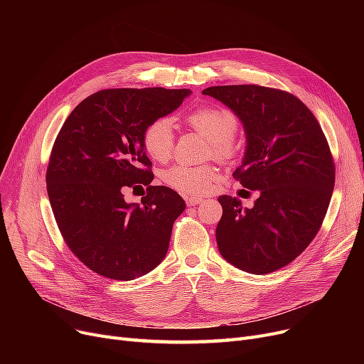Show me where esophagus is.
<instances>
[{
  "instance_id": "obj_1",
  "label": "esophagus",
  "mask_w": 364,
  "mask_h": 364,
  "mask_svg": "<svg viewBox=\"0 0 364 364\" xmlns=\"http://www.w3.org/2000/svg\"><path fill=\"white\" fill-rule=\"evenodd\" d=\"M202 202H203V199H202V198H190V196H187V198H186V203H187L188 206H195V205L202 203Z\"/></svg>"
}]
</instances>
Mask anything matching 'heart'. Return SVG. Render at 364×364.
I'll return each mask as SVG.
<instances>
[{
  "instance_id": "heart-1",
  "label": "heart",
  "mask_w": 364,
  "mask_h": 364,
  "mask_svg": "<svg viewBox=\"0 0 364 364\" xmlns=\"http://www.w3.org/2000/svg\"><path fill=\"white\" fill-rule=\"evenodd\" d=\"M183 121L209 140L208 153L215 159L228 161L236 155L233 136L237 121L232 112L215 106L198 107L186 113ZM143 146L151 159L159 162L169 159L174 149L172 122L168 118L150 122L143 134ZM162 181L180 193L202 196L220 181V171L213 165H174L162 172Z\"/></svg>"
}]
</instances>
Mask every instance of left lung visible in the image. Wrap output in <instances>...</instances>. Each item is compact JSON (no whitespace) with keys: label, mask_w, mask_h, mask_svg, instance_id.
I'll return each mask as SVG.
<instances>
[{"label":"left lung","mask_w":364,"mask_h":364,"mask_svg":"<svg viewBox=\"0 0 364 364\" xmlns=\"http://www.w3.org/2000/svg\"><path fill=\"white\" fill-rule=\"evenodd\" d=\"M202 94L242 122L245 156L233 176L259 193L251 209L237 198H218V251L243 272L273 273L304 252L326 215L335 184L328 140L311 110L286 91L218 85Z\"/></svg>","instance_id":"left-lung-1"}]
</instances>
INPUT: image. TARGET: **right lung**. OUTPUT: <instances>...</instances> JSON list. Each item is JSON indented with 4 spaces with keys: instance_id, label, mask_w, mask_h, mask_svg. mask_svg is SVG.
Returning <instances> with one entry per match:
<instances>
[{
    "instance_id": "1",
    "label": "right lung",
    "mask_w": 364,
    "mask_h": 364,
    "mask_svg": "<svg viewBox=\"0 0 364 364\" xmlns=\"http://www.w3.org/2000/svg\"><path fill=\"white\" fill-rule=\"evenodd\" d=\"M190 94L161 87L102 90L72 110L57 136L46 177L53 214L69 250L97 274L134 280L165 258L186 202L169 187L150 186L143 134ZM140 183L148 195L141 204H128L123 192Z\"/></svg>"
}]
</instances>
